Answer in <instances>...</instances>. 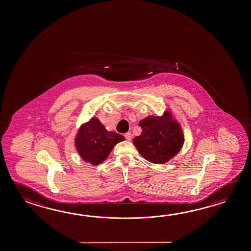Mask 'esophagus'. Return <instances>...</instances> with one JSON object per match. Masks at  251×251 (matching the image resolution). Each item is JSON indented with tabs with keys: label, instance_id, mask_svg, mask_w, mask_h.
<instances>
[{
	"label": "esophagus",
	"instance_id": "obj_1",
	"mask_svg": "<svg viewBox=\"0 0 251 251\" xmlns=\"http://www.w3.org/2000/svg\"><path fill=\"white\" fill-rule=\"evenodd\" d=\"M124 137H125V139L126 140H128V141H130L131 140V134L130 133H126V134H124Z\"/></svg>",
	"mask_w": 251,
	"mask_h": 251
}]
</instances>
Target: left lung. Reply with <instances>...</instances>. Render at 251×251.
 Segmentation results:
<instances>
[{"label":"left lung","instance_id":"left-lung-1","mask_svg":"<svg viewBox=\"0 0 251 251\" xmlns=\"http://www.w3.org/2000/svg\"><path fill=\"white\" fill-rule=\"evenodd\" d=\"M142 128L140 136L133 144L146 160L161 164L170 161L180 151L184 144L182 128L168 112L164 116H148L139 122Z\"/></svg>","mask_w":251,"mask_h":251}]
</instances>
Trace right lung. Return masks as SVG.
<instances>
[{"label":"right lung","mask_w":251,"mask_h":251,"mask_svg":"<svg viewBox=\"0 0 251 251\" xmlns=\"http://www.w3.org/2000/svg\"><path fill=\"white\" fill-rule=\"evenodd\" d=\"M123 140V135L107 131L99 119L92 118L79 129L76 149L84 161L98 165L106 160L116 144Z\"/></svg>","instance_id":"obj_1"}]
</instances>
